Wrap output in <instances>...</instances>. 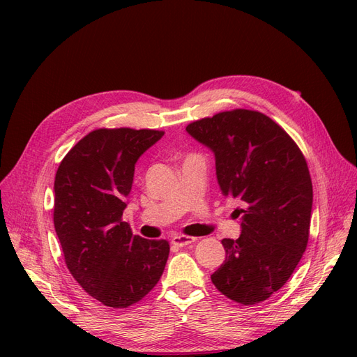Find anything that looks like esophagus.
Here are the masks:
<instances>
[{
  "instance_id": "1",
  "label": "esophagus",
  "mask_w": 357,
  "mask_h": 357,
  "mask_svg": "<svg viewBox=\"0 0 357 357\" xmlns=\"http://www.w3.org/2000/svg\"><path fill=\"white\" fill-rule=\"evenodd\" d=\"M195 241H197V238H193V236H188V235H176L174 238L171 240V243L176 247H186L189 244H193Z\"/></svg>"
}]
</instances>
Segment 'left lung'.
<instances>
[{
  "instance_id": "obj_1",
  "label": "left lung",
  "mask_w": 357,
  "mask_h": 357,
  "mask_svg": "<svg viewBox=\"0 0 357 357\" xmlns=\"http://www.w3.org/2000/svg\"><path fill=\"white\" fill-rule=\"evenodd\" d=\"M186 131L214 152L223 195L244 204L241 235L222 240L226 259L211 282L238 304H259L286 284L307 248L312 207L307 160L282 126L256 110L222 112Z\"/></svg>"
}]
</instances>
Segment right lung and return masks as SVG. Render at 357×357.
Segmentation results:
<instances>
[{"label":"right lung","mask_w":357,"mask_h":357,"mask_svg":"<svg viewBox=\"0 0 357 357\" xmlns=\"http://www.w3.org/2000/svg\"><path fill=\"white\" fill-rule=\"evenodd\" d=\"M164 131L100 128L66 155L55 176L53 223L71 275L112 308L142 301L164 273L167 240L134 235L122 220L135 162Z\"/></svg>","instance_id":"right-lung-1"}]
</instances>
